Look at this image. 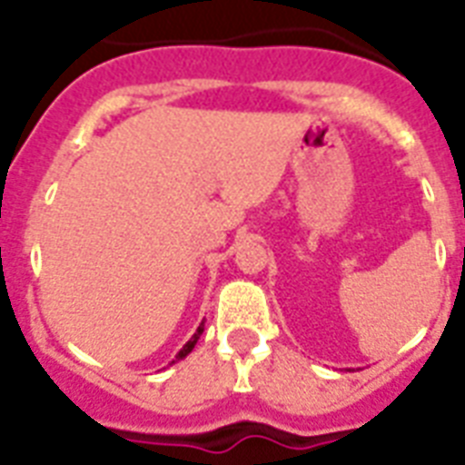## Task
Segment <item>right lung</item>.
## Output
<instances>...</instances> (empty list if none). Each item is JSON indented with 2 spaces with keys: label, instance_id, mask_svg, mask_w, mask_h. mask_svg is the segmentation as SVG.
Instances as JSON below:
<instances>
[{
  "label": "right lung",
  "instance_id": "right-lung-1",
  "mask_svg": "<svg viewBox=\"0 0 465 465\" xmlns=\"http://www.w3.org/2000/svg\"><path fill=\"white\" fill-rule=\"evenodd\" d=\"M203 331H204V321L200 325H197V331L193 332V338L188 340V342H185V345H183V350L178 354H175V360L173 361H178V360H185V357H188L190 352H193V347L197 345V340H200V335H203Z\"/></svg>",
  "mask_w": 465,
  "mask_h": 465
}]
</instances>
